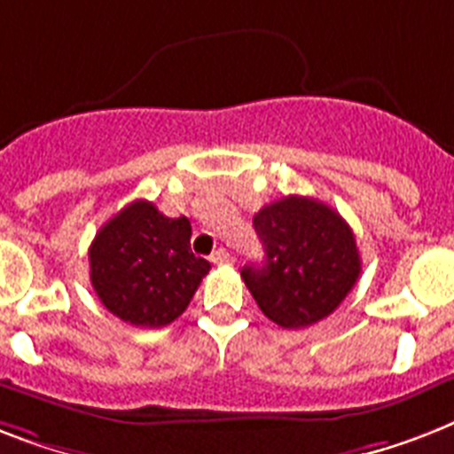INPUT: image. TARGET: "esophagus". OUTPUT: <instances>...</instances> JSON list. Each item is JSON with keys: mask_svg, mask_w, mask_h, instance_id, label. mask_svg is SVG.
I'll return each mask as SVG.
<instances>
[{"mask_svg": "<svg viewBox=\"0 0 454 454\" xmlns=\"http://www.w3.org/2000/svg\"><path fill=\"white\" fill-rule=\"evenodd\" d=\"M210 260L215 264H224V262H230V250L227 248H217L213 255H210Z\"/></svg>", "mask_w": 454, "mask_h": 454, "instance_id": "1", "label": "esophagus"}]
</instances>
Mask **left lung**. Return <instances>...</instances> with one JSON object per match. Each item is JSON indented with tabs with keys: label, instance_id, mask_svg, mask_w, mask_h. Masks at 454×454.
Listing matches in <instances>:
<instances>
[{
	"label": "left lung",
	"instance_id": "obj_1",
	"mask_svg": "<svg viewBox=\"0 0 454 454\" xmlns=\"http://www.w3.org/2000/svg\"><path fill=\"white\" fill-rule=\"evenodd\" d=\"M253 224L264 262L244 267L241 277L264 317L297 330L333 314L361 274L344 217L324 201L290 194L260 208Z\"/></svg>",
	"mask_w": 454,
	"mask_h": 454
}]
</instances>
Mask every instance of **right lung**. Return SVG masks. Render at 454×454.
Returning <instances> with one entry per match:
<instances>
[{"instance_id":"1","label":"right lung","mask_w":454,"mask_h":454,"mask_svg":"<svg viewBox=\"0 0 454 454\" xmlns=\"http://www.w3.org/2000/svg\"><path fill=\"white\" fill-rule=\"evenodd\" d=\"M190 237L187 217H166L145 199L107 220L89 248L90 284L107 311L140 328L173 324L210 271Z\"/></svg>"}]
</instances>
